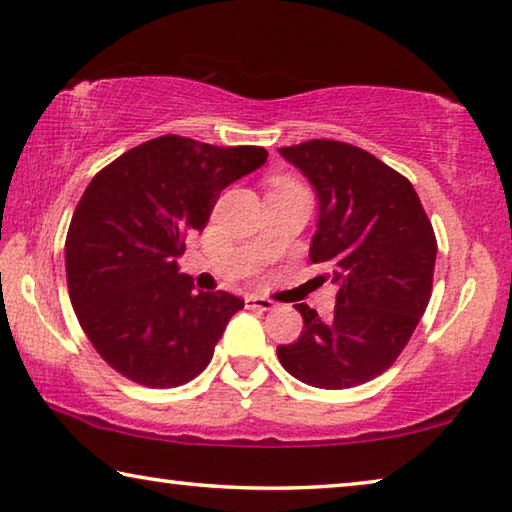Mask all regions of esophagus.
<instances>
[{"instance_id":"obj_1","label":"esophagus","mask_w":512,"mask_h":512,"mask_svg":"<svg viewBox=\"0 0 512 512\" xmlns=\"http://www.w3.org/2000/svg\"><path fill=\"white\" fill-rule=\"evenodd\" d=\"M246 307H248V309H259V311H271L275 305H273V300H268V298H262V296H248V298H246Z\"/></svg>"}]
</instances>
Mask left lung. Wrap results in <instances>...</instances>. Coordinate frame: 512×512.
Wrapping results in <instances>:
<instances>
[{
	"instance_id": "left-lung-1",
	"label": "left lung",
	"mask_w": 512,
	"mask_h": 512,
	"mask_svg": "<svg viewBox=\"0 0 512 512\" xmlns=\"http://www.w3.org/2000/svg\"><path fill=\"white\" fill-rule=\"evenodd\" d=\"M280 155L318 198L309 259L332 268L334 314L296 305L305 327L277 348L302 384L341 391L388 370L431 298L436 235L413 185L368 151L334 140L284 146Z\"/></svg>"
}]
</instances>
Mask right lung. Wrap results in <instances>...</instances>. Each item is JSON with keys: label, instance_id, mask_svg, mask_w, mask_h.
Wrapping results in <instances>:
<instances>
[{"label": "right lung", "instance_id": "right-lung-1", "mask_svg": "<svg viewBox=\"0 0 512 512\" xmlns=\"http://www.w3.org/2000/svg\"><path fill=\"white\" fill-rule=\"evenodd\" d=\"M262 146L164 135L119 155L85 189L69 223V300L94 350L137 384L173 388L201 375L244 300L196 291L180 273L225 187L262 167Z\"/></svg>", "mask_w": 512, "mask_h": 512}]
</instances>
